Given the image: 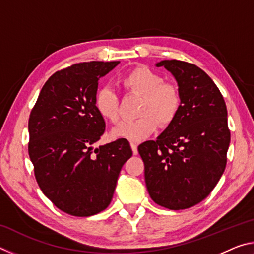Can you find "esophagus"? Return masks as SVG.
I'll return each instance as SVG.
<instances>
[{"label": "esophagus", "mask_w": 254, "mask_h": 254, "mask_svg": "<svg viewBox=\"0 0 254 254\" xmlns=\"http://www.w3.org/2000/svg\"><path fill=\"white\" fill-rule=\"evenodd\" d=\"M131 148H132L133 154H137V144L135 142H131Z\"/></svg>", "instance_id": "esophagus-1"}]
</instances>
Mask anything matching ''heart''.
<instances>
[{
  "mask_svg": "<svg viewBox=\"0 0 254 254\" xmlns=\"http://www.w3.org/2000/svg\"><path fill=\"white\" fill-rule=\"evenodd\" d=\"M119 84L127 93L141 96L137 109L139 119L124 121L114 127L113 135L131 141H142L157 130L158 122L169 126L177 118L182 107V94L178 87L158 72L145 66H137L121 77ZM94 105L103 119L117 123L120 119L119 96L104 87L97 91Z\"/></svg>",
  "mask_w": 254,
  "mask_h": 254,
  "instance_id": "1",
  "label": "heart"
}]
</instances>
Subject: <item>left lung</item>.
<instances>
[{
    "instance_id": "1",
    "label": "left lung",
    "mask_w": 254,
    "mask_h": 254,
    "mask_svg": "<svg viewBox=\"0 0 254 254\" xmlns=\"http://www.w3.org/2000/svg\"><path fill=\"white\" fill-rule=\"evenodd\" d=\"M177 80L182 107L156 141L137 147L149 195L162 207L189 208L207 197L222 177L231 141L227 110L220 89L197 67L161 60Z\"/></svg>"
}]
</instances>
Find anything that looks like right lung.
I'll return each mask as SVG.
<instances>
[{
    "label": "right lung",
    "mask_w": 254,
    "mask_h": 254,
    "mask_svg": "<svg viewBox=\"0 0 254 254\" xmlns=\"http://www.w3.org/2000/svg\"><path fill=\"white\" fill-rule=\"evenodd\" d=\"M120 62L75 64L46 81L29 118V156L42 192L72 216H92L113 197L132 156L127 139L94 149L105 131L95 109L98 79Z\"/></svg>",
    "instance_id": "add662e5"
}]
</instances>
